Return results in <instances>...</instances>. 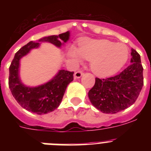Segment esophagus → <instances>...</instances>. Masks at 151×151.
<instances>
[{"label": "esophagus", "mask_w": 151, "mask_h": 151, "mask_svg": "<svg viewBox=\"0 0 151 151\" xmlns=\"http://www.w3.org/2000/svg\"><path fill=\"white\" fill-rule=\"evenodd\" d=\"M84 75V73L82 71H77L76 73H75L74 77L75 78H79Z\"/></svg>", "instance_id": "obj_1"}]
</instances>
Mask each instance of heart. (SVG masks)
<instances>
[{
  "label": "heart",
  "instance_id": "heart-1",
  "mask_svg": "<svg viewBox=\"0 0 151 151\" xmlns=\"http://www.w3.org/2000/svg\"><path fill=\"white\" fill-rule=\"evenodd\" d=\"M68 54L78 62L83 58L91 61V69L96 76L108 77L123 67L129 59V50L125 44L85 38L80 40L78 49L71 47Z\"/></svg>",
  "mask_w": 151,
  "mask_h": 151
}]
</instances>
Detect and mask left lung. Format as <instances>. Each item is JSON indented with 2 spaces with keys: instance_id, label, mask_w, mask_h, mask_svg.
<instances>
[{
  "instance_id": "1",
  "label": "left lung",
  "mask_w": 151,
  "mask_h": 151,
  "mask_svg": "<svg viewBox=\"0 0 151 151\" xmlns=\"http://www.w3.org/2000/svg\"><path fill=\"white\" fill-rule=\"evenodd\" d=\"M132 63L119 74L107 78H95L88 91L93 106L104 113H116L132 105L144 85L141 56L134 49L131 52Z\"/></svg>"
}]
</instances>
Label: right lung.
Masks as SVG:
<instances>
[{"label":"right lung","mask_w":151,"mask_h":151,"mask_svg":"<svg viewBox=\"0 0 151 151\" xmlns=\"http://www.w3.org/2000/svg\"><path fill=\"white\" fill-rule=\"evenodd\" d=\"M69 38V32L44 37L38 41H30L16 53L9 68V88L13 97L22 107L32 113L42 115L57 109L62 101L68 85L73 80V72L61 69L54 78L44 85L37 87H28L21 82L19 68L22 57L29 54L32 49L37 48L40 42H49L60 47Z\"/></svg>","instance_id":"add662e5"}]
</instances>
